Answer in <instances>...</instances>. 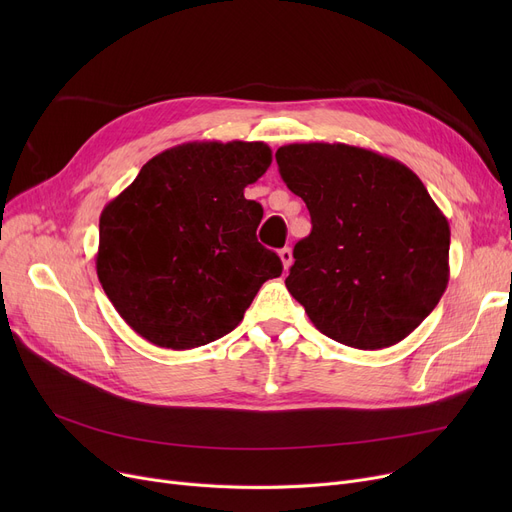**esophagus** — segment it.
<instances>
[{
	"label": "esophagus",
	"mask_w": 512,
	"mask_h": 512,
	"mask_svg": "<svg viewBox=\"0 0 512 512\" xmlns=\"http://www.w3.org/2000/svg\"><path fill=\"white\" fill-rule=\"evenodd\" d=\"M278 255H280V261L284 265V270H288V267L292 265V251L288 247H284V249L278 251Z\"/></svg>",
	"instance_id": "1"
}]
</instances>
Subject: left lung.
<instances>
[{"mask_svg":"<svg viewBox=\"0 0 512 512\" xmlns=\"http://www.w3.org/2000/svg\"><path fill=\"white\" fill-rule=\"evenodd\" d=\"M280 176L311 215L286 288L328 338L378 351L407 338L448 286L450 226L398 159L344 143L276 151Z\"/></svg>","mask_w":512,"mask_h":512,"instance_id":"left-lung-1","label":"left lung"}]
</instances>
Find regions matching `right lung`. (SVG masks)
I'll return each instance as SVG.
<instances>
[{
    "label": "right lung",
    "mask_w": 512,
    "mask_h": 512,
    "mask_svg": "<svg viewBox=\"0 0 512 512\" xmlns=\"http://www.w3.org/2000/svg\"><path fill=\"white\" fill-rule=\"evenodd\" d=\"M272 164L265 143L193 141L151 157L99 218L97 278L126 324L161 348L232 332L280 257L255 236L245 188Z\"/></svg>",
    "instance_id": "1"
}]
</instances>
